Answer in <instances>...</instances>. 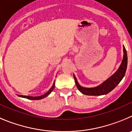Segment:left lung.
<instances>
[{
	"mask_svg": "<svg viewBox=\"0 0 132 132\" xmlns=\"http://www.w3.org/2000/svg\"><path fill=\"white\" fill-rule=\"evenodd\" d=\"M124 49V57L122 61L120 66L118 70L116 71L112 76H110L108 79H106L104 82L98 86L93 87V88H86L80 86L77 81V79L73 75V78L75 79V82L79 91L81 92L83 94L87 95H102L109 93L112 89L117 86L118 84L120 82L122 78H124L128 65V56H127V52L124 46H123Z\"/></svg>",
	"mask_w": 132,
	"mask_h": 132,
	"instance_id": "1",
	"label": "left lung"
}]
</instances>
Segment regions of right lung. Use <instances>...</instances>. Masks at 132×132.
Wrapping results in <instances>:
<instances>
[{
	"label": "right lung",
	"mask_w": 132,
	"mask_h": 132,
	"mask_svg": "<svg viewBox=\"0 0 132 132\" xmlns=\"http://www.w3.org/2000/svg\"><path fill=\"white\" fill-rule=\"evenodd\" d=\"M54 83L53 84V86H52V87L49 89V91H47L46 93H45L44 95H43L41 96H39V97H31V96H25V95H18L19 97H24V98H28V99H31V100H39V99H41V98H45V97H46L47 96H48V95L51 93V91H53V89L54 88Z\"/></svg>",
	"instance_id": "right-lung-1"
}]
</instances>
